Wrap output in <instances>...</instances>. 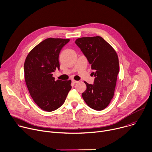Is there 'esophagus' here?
Returning a JSON list of instances; mask_svg holds the SVG:
<instances>
[{
	"label": "esophagus",
	"instance_id": "34e87169",
	"mask_svg": "<svg viewBox=\"0 0 152 152\" xmlns=\"http://www.w3.org/2000/svg\"><path fill=\"white\" fill-rule=\"evenodd\" d=\"M72 82L74 84H75V83H77L78 81H76V80H72Z\"/></svg>",
	"mask_w": 152,
	"mask_h": 152
}]
</instances>
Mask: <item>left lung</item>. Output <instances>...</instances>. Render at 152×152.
Instances as JSON below:
<instances>
[{
  "instance_id": "obj_1",
  "label": "left lung",
  "mask_w": 152,
  "mask_h": 152,
  "mask_svg": "<svg viewBox=\"0 0 152 152\" xmlns=\"http://www.w3.org/2000/svg\"><path fill=\"white\" fill-rule=\"evenodd\" d=\"M75 44L91 65L95 77L94 84L84 81L87 88L82 96L87 105L95 110L105 109L113 99L119 72L118 56L102 37H83Z\"/></svg>"
}]
</instances>
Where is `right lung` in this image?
Instances as JSON below:
<instances>
[{
	"label": "right lung",
	"mask_w": 152,
	"mask_h": 152,
	"mask_svg": "<svg viewBox=\"0 0 152 152\" xmlns=\"http://www.w3.org/2000/svg\"><path fill=\"white\" fill-rule=\"evenodd\" d=\"M69 39L47 38L35 46L27 56L24 78L29 94L36 104L46 111H53L65 102L71 80L62 81L53 77L59 69L58 56Z\"/></svg>",
	"instance_id": "right-lung-1"
}]
</instances>
